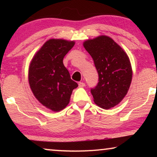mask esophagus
I'll return each mask as SVG.
<instances>
[{"label": "esophagus", "instance_id": "esophagus-1", "mask_svg": "<svg viewBox=\"0 0 157 157\" xmlns=\"http://www.w3.org/2000/svg\"><path fill=\"white\" fill-rule=\"evenodd\" d=\"M78 86L79 87H84L85 86V83L79 82L78 83Z\"/></svg>", "mask_w": 157, "mask_h": 157}]
</instances>
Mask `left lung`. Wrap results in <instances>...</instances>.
<instances>
[{"label": "left lung", "instance_id": "left-lung-1", "mask_svg": "<svg viewBox=\"0 0 157 157\" xmlns=\"http://www.w3.org/2000/svg\"><path fill=\"white\" fill-rule=\"evenodd\" d=\"M83 46L98 74V84L91 89L94 103L104 109L114 107L126 95L132 82V68L127 54L106 36L86 40Z\"/></svg>", "mask_w": 157, "mask_h": 157}]
</instances>
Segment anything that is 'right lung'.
<instances>
[{
	"label": "right lung",
	"instance_id": "obj_1",
	"mask_svg": "<svg viewBox=\"0 0 157 157\" xmlns=\"http://www.w3.org/2000/svg\"><path fill=\"white\" fill-rule=\"evenodd\" d=\"M74 44V40H47L30 63L29 82L31 91L40 104L53 111L66 108L73 90L78 86L63 63L64 56Z\"/></svg>",
	"mask_w": 157,
	"mask_h": 157
}]
</instances>
